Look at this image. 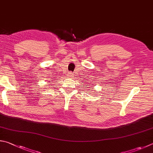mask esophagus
Here are the masks:
<instances>
[{
	"label": "esophagus",
	"mask_w": 153,
	"mask_h": 153,
	"mask_svg": "<svg viewBox=\"0 0 153 153\" xmlns=\"http://www.w3.org/2000/svg\"><path fill=\"white\" fill-rule=\"evenodd\" d=\"M68 76L70 77H71L74 76V74H72V73H69V74H68Z\"/></svg>",
	"instance_id": "esophagus-1"
}]
</instances>
